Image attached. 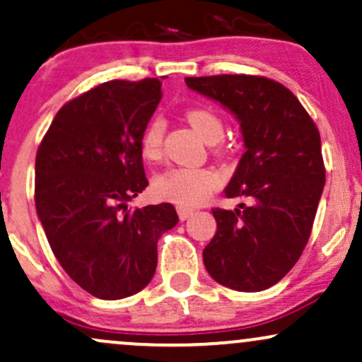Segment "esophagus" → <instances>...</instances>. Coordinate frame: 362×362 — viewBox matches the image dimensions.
I'll use <instances>...</instances> for the list:
<instances>
[{"mask_svg":"<svg viewBox=\"0 0 362 362\" xmlns=\"http://www.w3.org/2000/svg\"><path fill=\"white\" fill-rule=\"evenodd\" d=\"M177 213H178V218H180V221H185V219H189L190 216L194 214V209H190V207L178 206L177 207Z\"/></svg>","mask_w":362,"mask_h":362,"instance_id":"esophagus-1","label":"esophagus"}]
</instances>
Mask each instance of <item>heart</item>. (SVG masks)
Instances as JSON below:
<instances>
[{
	"label": "heart",
	"instance_id": "1",
	"mask_svg": "<svg viewBox=\"0 0 362 362\" xmlns=\"http://www.w3.org/2000/svg\"><path fill=\"white\" fill-rule=\"evenodd\" d=\"M187 122L206 143H216L221 139L224 126L223 120L211 109L194 107L185 112ZM165 124L160 117L151 119L141 134V153L146 160H158L163 148ZM221 180L209 168L173 167L158 173L153 180V195L160 201L173 202L182 207L199 206L211 197Z\"/></svg>",
	"mask_w": 362,
	"mask_h": 362
}]
</instances>
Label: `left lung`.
Masks as SVG:
<instances>
[{"label": "left lung", "mask_w": 362, "mask_h": 362, "mask_svg": "<svg viewBox=\"0 0 362 362\" xmlns=\"http://www.w3.org/2000/svg\"><path fill=\"white\" fill-rule=\"evenodd\" d=\"M226 107L242 127L245 153L224 194L245 197L235 211L214 207L218 230L202 252L216 282L255 293L279 282L305 250L325 185L318 127L293 91L265 76L185 78Z\"/></svg>", "instance_id": "obj_1"}]
</instances>
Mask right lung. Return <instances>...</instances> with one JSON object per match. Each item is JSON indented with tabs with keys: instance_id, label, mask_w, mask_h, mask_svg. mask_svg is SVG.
<instances>
[{
	"instance_id": "right-lung-1",
	"label": "right lung",
	"mask_w": 362,
	"mask_h": 362,
	"mask_svg": "<svg viewBox=\"0 0 362 362\" xmlns=\"http://www.w3.org/2000/svg\"><path fill=\"white\" fill-rule=\"evenodd\" d=\"M161 81L112 80L61 107L35 158V207L47 242L91 296L122 300L155 276L158 240L178 223L172 204L127 209L143 192L141 134Z\"/></svg>"
}]
</instances>
